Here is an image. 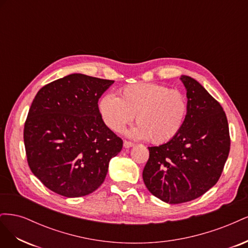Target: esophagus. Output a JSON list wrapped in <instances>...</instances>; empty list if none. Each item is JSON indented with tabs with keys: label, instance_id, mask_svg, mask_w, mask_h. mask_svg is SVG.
Here are the masks:
<instances>
[{
	"label": "esophagus",
	"instance_id": "esophagus-1",
	"mask_svg": "<svg viewBox=\"0 0 248 248\" xmlns=\"http://www.w3.org/2000/svg\"><path fill=\"white\" fill-rule=\"evenodd\" d=\"M123 145H124V148H131V147L134 146L133 142L128 141V140H124V144Z\"/></svg>",
	"mask_w": 248,
	"mask_h": 248
}]
</instances>
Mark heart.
Masks as SVG:
<instances>
[{
    "label": "heart",
    "mask_w": 248,
    "mask_h": 248,
    "mask_svg": "<svg viewBox=\"0 0 248 248\" xmlns=\"http://www.w3.org/2000/svg\"><path fill=\"white\" fill-rule=\"evenodd\" d=\"M99 110L104 123L115 132H121L136 116L138 126L130 130V136L162 144L181 130L187 114V100L179 90L140 82L123 88L120 97L102 96Z\"/></svg>",
    "instance_id": "obj_1"
}]
</instances>
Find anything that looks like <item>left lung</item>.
I'll return each mask as SVG.
<instances>
[{
    "label": "left lung",
    "mask_w": 248,
    "mask_h": 248,
    "mask_svg": "<svg viewBox=\"0 0 248 248\" xmlns=\"http://www.w3.org/2000/svg\"><path fill=\"white\" fill-rule=\"evenodd\" d=\"M187 114L175 138L149 147L142 180L154 197L169 204L196 200L220 178L231 146L226 112L194 78L182 76Z\"/></svg>",
    "instance_id": "obj_1"
}]
</instances>
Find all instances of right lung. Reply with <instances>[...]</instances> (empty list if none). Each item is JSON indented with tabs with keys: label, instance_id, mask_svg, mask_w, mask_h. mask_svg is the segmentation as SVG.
I'll use <instances>...</instances> for the list:
<instances>
[{
	"label": "right lung",
	"instance_id": "obj_1",
	"mask_svg": "<svg viewBox=\"0 0 248 248\" xmlns=\"http://www.w3.org/2000/svg\"><path fill=\"white\" fill-rule=\"evenodd\" d=\"M114 84L73 73L42 87L30 108L24 141L29 167L48 189L66 198L103 183L123 140L104 124L101 95Z\"/></svg>",
	"mask_w": 248,
	"mask_h": 248
}]
</instances>
